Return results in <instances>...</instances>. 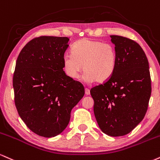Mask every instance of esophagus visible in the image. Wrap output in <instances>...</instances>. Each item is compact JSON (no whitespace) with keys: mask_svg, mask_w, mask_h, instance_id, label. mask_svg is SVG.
<instances>
[{"mask_svg":"<svg viewBox=\"0 0 160 160\" xmlns=\"http://www.w3.org/2000/svg\"><path fill=\"white\" fill-rule=\"evenodd\" d=\"M85 94L86 95H90V90L88 88H85Z\"/></svg>","mask_w":160,"mask_h":160,"instance_id":"esophagus-1","label":"esophagus"}]
</instances>
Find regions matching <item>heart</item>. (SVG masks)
Segmentation results:
<instances>
[{
    "mask_svg": "<svg viewBox=\"0 0 160 160\" xmlns=\"http://www.w3.org/2000/svg\"><path fill=\"white\" fill-rule=\"evenodd\" d=\"M117 64L115 48L109 43L82 39L75 42L72 54L63 56V68L69 78H79L82 69L88 82H103L113 74Z\"/></svg>",
    "mask_w": 160,
    "mask_h": 160,
    "instance_id": "b5f03b06",
    "label": "heart"
}]
</instances>
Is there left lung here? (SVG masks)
Returning a JSON list of instances; mask_svg holds the SVG:
<instances>
[{"instance_id":"obj_1","label":"left lung","mask_w":160,"mask_h":160,"mask_svg":"<svg viewBox=\"0 0 160 160\" xmlns=\"http://www.w3.org/2000/svg\"><path fill=\"white\" fill-rule=\"evenodd\" d=\"M117 64L106 82L91 90L99 128L110 136L128 134L143 120L151 94L149 63L134 40L112 35Z\"/></svg>"}]
</instances>
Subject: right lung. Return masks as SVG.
<instances>
[{"label": "right lung", "instance_id": "obj_1", "mask_svg": "<svg viewBox=\"0 0 160 160\" xmlns=\"http://www.w3.org/2000/svg\"><path fill=\"white\" fill-rule=\"evenodd\" d=\"M68 37H37L24 46L13 75L15 104L32 132L51 138L69 124L71 111L84 97L82 83L66 75L63 56Z\"/></svg>", "mask_w": 160, "mask_h": 160}]
</instances>
